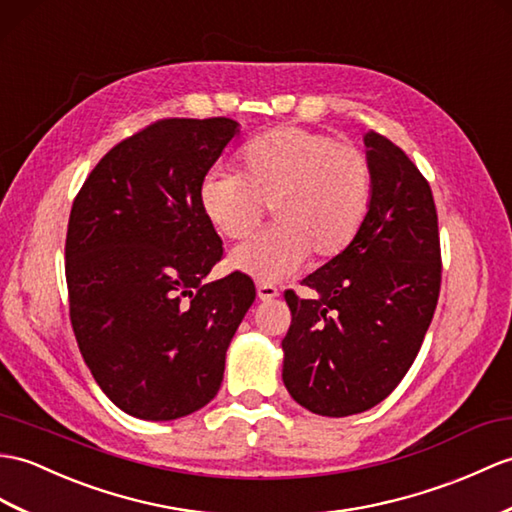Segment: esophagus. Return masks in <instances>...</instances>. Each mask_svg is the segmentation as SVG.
Here are the masks:
<instances>
[{"label": "esophagus", "mask_w": 512, "mask_h": 512, "mask_svg": "<svg viewBox=\"0 0 512 512\" xmlns=\"http://www.w3.org/2000/svg\"><path fill=\"white\" fill-rule=\"evenodd\" d=\"M257 296L259 301H272L279 296V290L272 283H257Z\"/></svg>", "instance_id": "obj_1"}]
</instances>
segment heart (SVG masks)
<instances>
[{
  "label": "heart",
  "instance_id": "heart-1",
  "mask_svg": "<svg viewBox=\"0 0 512 512\" xmlns=\"http://www.w3.org/2000/svg\"><path fill=\"white\" fill-rule=\"evenodd\" d=\"M242 174L211 170L200 183V207L229 240H244L272 211L277 227L237 246L233 270L281 281L307 255L325 261L347 251L371 207L368 154L318 130L283 126L259 135L242 154Z\"/></svg>",
  "mask_w": 512,
  "mask_h": 512
}]
</instances>
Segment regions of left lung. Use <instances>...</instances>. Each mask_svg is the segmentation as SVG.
Wrapping results in <instances>:
<instances>
[{"label": "left lung", "mask_w": 512, "mask_h": 512, "mask_svg": "<svg viewBox=\"0 0 512 512\" xmlns=\"http://www.w3.org/2000/svg\"><path fill=\"white\" fill-rule=\"evenodd\" d=\"M371 207L347 251L303 279L312 299L285 292L292 325L283 384L323 417L384 401L408 373L441 292V240L430 183L408 154L368 130Z\"/></svg>", "instance_id": "8db88e82"}]
</instances>
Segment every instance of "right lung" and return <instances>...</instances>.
I'll use <instances>...</instances> for the list:
<instances>
[{
  "mask_svg": "<svg viewBox=\"0 0 512 512\" xmlns=\"http://www.w3.org/2000/svg\"><path fill=\"white\" fill-rule=\"evenodd\" d=\"M240 124L159 120L104 154L69 213V318L102 392L130 417L172 421L218 395L255 301L242 272L202 283L222 240L200 183Z\"/></svg>",
  "mask_w": 512,
  "mask_h": 512,
  "instance_id": "1",
  "label": "right lung"
}]
</instances>
